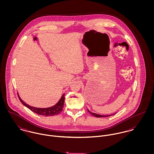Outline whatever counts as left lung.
Wrapping results in <instances>:
<instances>
[{
    "mask_svg": "<svg viewBox=\"0 0 154 154\" xmlns=\"http://www.w3.org/2000/svg\"><path fill=\"white\" fill-rule=\"evenodd\" d=\"M88 111L90 114H91L92 116H95V117H109V116H110V115H109V116H102V115L97 114H95V113H94V112H90L88 110ZM112 115H113V114H111V116H112Z\"/></svg>",
    "mask_w": 154,
    "mask_h": 154,
    "instance_id": "left-lung-1",
    "label": "left lung"
}]
</instances>
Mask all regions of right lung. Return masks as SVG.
I'll list each match as a JSON object with an SVG mask.
<instances>
[{
    "instance_id": "1",
    "label": "right lung",
    "mask_w": 154,
    "mask_h": 154,
    "mask_svg": "<svg viewBox=\"0 0 154 154\" xmlns=\"http://www.w3.org/2000/svg\"><path fill=\"white\" fill-rule=\"evenodd\" d=\"M18 98H19L20 101L22 103L23 105H24L25 107L28 108L29 110H31L34 112H35V113H36L37 114H39V115L44 116H53L58 114L61 111H62L63 108V106H64L65 98V94H63V95L62 96L60 100L54 106L49 107V108L39 109V108H35V107H31L30 106L26 104V103H25L22 101V100L21 99V98L20 97L18 94Z\"/></svg>"
}]
</instances>
